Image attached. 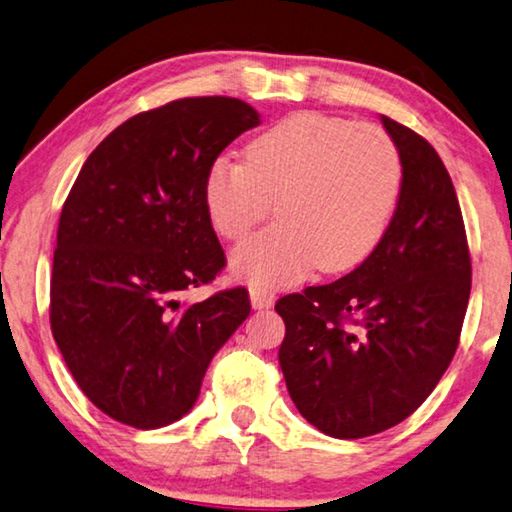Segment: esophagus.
Masks as SVG:
<instances>
[{"mask_svg":"<svg viewBox=\"0 0 512 512\" xmlns=\"http://www.w3.org/2000/svg\"><path fill=\"white\" fill-rule=\"evenodd\" d=\"M249 299H251V306L258 308V311H265V308H272L274 304V292H267L263 288H251Z\"/></svg>","mask_w":512,"mask_h":512,"instance_id":"34e87169","label":"esophagus"}]
</instances>
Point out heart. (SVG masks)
<instances>
[{
  "mask_svg": "<svg viewBox=\"0 0 512 512\" xmlns=\"http://www.w3.org/2000/svg\"><path fill=\"white\" fill-rule=\"evenodd\" d=\"M401 158L374 124L295 113L245 147V163L217 158L204 179L213 229L242 240L276 204L279 222L233 251L231 267L256 288L286 286L317 265L345 272L379 245L395 213Z\"/></svg>",
  "mask_w": 512,
  "mask_h": 512,
  "instance_id": "obj_1",
  "label": "heart"
}]
</instances>
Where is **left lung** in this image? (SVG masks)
I'll return each instance as SVG.
<instances>
[{
  "mask_svg": "<svg viewBox=\"0 0 512 512\" xmlns=\"http://www.w3.org/2000/svg\"><path fill=\"white\" fill-rule=\"evenodd\" d=\"M401 158L395 215L354 272L276 301L279 363L315 429L367 438L404 422L447 372L463 329L472 263L454 183L435 149L381 115Z\"/></svg>",
  "mask_w": 512,
  "mask_h": 512,
  "instance_id": "1",
  "label": "left lung"
}]
</instances>
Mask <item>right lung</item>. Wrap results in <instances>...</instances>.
<instances>
[{"mask_svg": "<svg viewBox=\"0 0 512 512\" xmlns=\"http://www.w3.org/2000/svg\"><path fill=\"white\" fill-rule=\"evenodd\" d=\"M261 124L233 97H186L133 115L83 163L58 220L49 322L67 370L113 420L149 431L181 420L251 311L249 292L181 304L226 265L204 179Z\"/></svg>", "mask_w": 512, "mask_h": 512, "instance_id": "right-lung-1", "label": "right lung"}]
</instances>
